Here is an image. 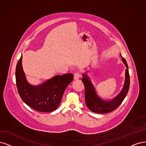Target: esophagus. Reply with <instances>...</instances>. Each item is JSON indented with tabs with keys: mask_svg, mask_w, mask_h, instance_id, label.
I'll return each instance as SVG.
<instances>
[{
	"mask_svg": "<svg viewBox=\"0 0 146 146\" xmlns=\"http://www.w3.org/2000/svg\"><path fill=\"white\" fill-rule=\"evenodd\" d=\"M79 77H80V74L78 72H76L74 74V80H78L79 79Z\"/></svg>",
	"mask_w": 146,
	"mask_h": 146,
	"instance_id": "34e87169",
	"label": "esophagus"
}]
</instances>
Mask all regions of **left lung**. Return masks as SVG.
<instances>
[{
    "instance_id": "left-lung-1",
    "label": "left lung",
    "mask_w": 146,
    "mask_h": 146,
    "mask_svg": "<svg viewBox=\"0 0 146 146\" xmlns=\"http://www.w3.org/2000/svg\"><path fill=\"white\" fill-rule=\"evenodd\" d=\"M121 56L122 57V56ZM122 60L127 67L126 70L125 83L121 93L111 101H104L99 98L97 96L93 85L90 82L88 76L85 74H83L82 81L85 87V104L91 111L98 114L110 112L115 110L121 104L123 100L126 98L130 86V77H129L128 66L126 59L122 57Z\"/></svg>"
}]
</instances>
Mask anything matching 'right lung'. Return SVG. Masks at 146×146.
I'll return each mask as SVG.
<instances>
[{"label":"right lung","instance_id":"obj_1","mask_svg":"<svg viewBox=\"0 0 146 146\" xmlns=\"http://www.w3.org/2000/svg\"><path fill=\"white\" fill-rule=\"evenodd\" d=\"M22 56L15 69L16 85L21 99L32 109L40 112L55 111L61 103L64 91L73 79L72 73L56 76L38 86L29 84L21 64Z\"/></svg>","mask_w":146,"mask_h":146}]
</instances>
